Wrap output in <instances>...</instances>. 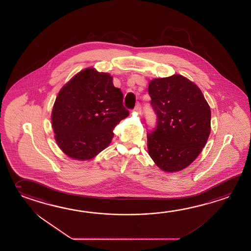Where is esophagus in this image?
I'll list each match as a JSON object with an SVG mask.
<instances>
[{"instance_id":"esophagus-1","label":"esophagus","mask_w":251,"mask_h":251,"mask_svg":"<svg viewBox=\"0 0 251 251\" xmlns=\"http://www.w3.org/2000/svg\"><path fill=\"white\" fill-rule=\"evenodd\" d=\"M134 110H135V111H137V112H141V111H142V106H141V104L138 103L137 105L135 106Z\"/></svg>"}]
</instances>
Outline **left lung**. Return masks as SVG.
Returning a JSON list of instances; mask_svg holds the SVG:
<instances>
[{"mask_svg": "<svg viewBox=\"0 0 251 251\" xmlns=\"http://www.w3.org/2000/svg\"><path fill=\"white\" fill-rule=\"evenodd\" d=\"M157 126L147 133L148 152L165 172L192 164L210 133L211 111L201 89L181 75L153 79L149 84Z\"/></svg>", "mask_w": 251, "mask_h": 251, "instance_id": "obj_1", "label": "left lung"}]
</instances>
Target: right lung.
Here are the masks:
<instances>
[{
  "label": "right lung",
  "instance_id": "1",
  "mask_svg": "<svg viewBox=\"0 0 251 251\" xmlns=\"http://www.w3.org/2000/svg\"><path fill=\"white\" fill-rule=\"evenodd\" d=\"M129 111L112 76L92 68L69 80L56 98L51 124L55 140L69 157L86 160L108 147L113 129Z\"/></svg>",
  "mask_w": 251,
  "mask_h": 251
}]
</instances>
